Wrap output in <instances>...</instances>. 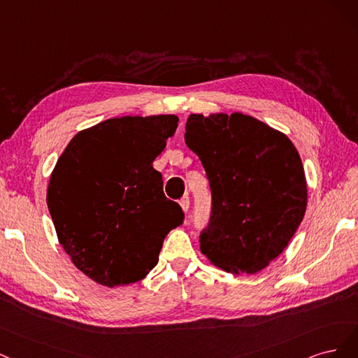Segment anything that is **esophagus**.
<instances>
[{"label":"esophagus","mask_w":358,"mask_h":358,"mask_svg":"<svg viewBox=\"0 0 358 358\" xmlns=\"http://www.w3.org/2000/svg\"><path fill=\"white\" fill-rule=\"evenodd\" d=\"M180 206H181V210H182L184 213H187V211H189V206H190L189 196H184V198H181V201H180Z\"/></svg>","instance_id":"esophagus-1"}]
</instances>
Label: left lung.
I'll return each mask as SVG.
<instances>
[{"instance_id":"obj_1","label":"left lung","mask_w":358,"mask_h":358,"mask_svg":"<svg viewBox=\"0 0 358 358\" xmlns=\"http://www.w3.org/2000/svg\"><path fill=\"white\" fill-rule=\"evenodd\" d=\"M184 138L213 193L201 252L229 273L264 269L288 245L306 211V178L294 144L242 113L190 114Z\"/></svg>"}]
</instances>
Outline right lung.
<instances>
[{"mask_svg": "<svg viewBox=\"0 0 358 358\" xmlns=\"http://www.w3.org/2000/svg\"><path fill=\"white\" fill-rule=\"evenodd\" d=\"M178 117L123 116L77 132L52 171L48 206L74 266L106 287L145 278L165 236L182 224L153 160Z\"/></svg>", "mask_w": 358, "mask_h": 358, "instance_id": "right-lung-1", "label": "right lung"}]
</instances>
